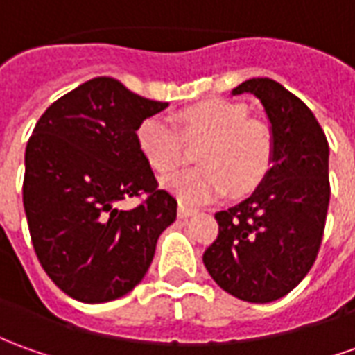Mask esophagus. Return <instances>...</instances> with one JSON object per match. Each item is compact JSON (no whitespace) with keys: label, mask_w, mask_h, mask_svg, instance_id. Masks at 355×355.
Masks as SVG:
<instances>
[{"label":"esophagus","mask_w":355,"mask_h":355,"mask_svg":"<svg viewBox=\"0 0 355 355\" xmlns=\"http://www.w3.org/2000/svg\"><path fill=\"white\" fill-rule=\"evenodd\" d=\"M194 214H196V209L188 208L184 204H178V218H190V216H194Z\"/></svg>","instance_id":"esophagus-1"}]
</instances>
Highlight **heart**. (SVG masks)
I'll use <instances>...</instances> for the list:
<instances>
[{"instance_id": "b5f03b06", "label": "heart", "mask_w": 355, "mask_h": 355, "mask_svg": "<svg viewBox=\"0 0 355 355\" xmlns=\"http://www.w3.org/2000/svg\"><path fill=\"white\" fill-rule=\"evenodd\" d=\"M178 131L161 116L146 118L136 130L141 155L159 175L187 161V146H200V167L165 178V188L187 204H204L229 188L233 196L252 192L274 161V134L266 122L248 116L237 101L209 98L177 114Z\"/></svg>"}]
</instances>
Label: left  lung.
I'll list each match as a JSON object with an SVG mask.
<instances>
[{
    "label": "left lung",
    "instance_id": "1",
    "mask_svg": "<svg viewBox=\"0 0 355 355\" xmlns=\"http://www.w3.org/2000/svg\"><path fill=\"white\" fill-rule=\"evenodd\" d=\"M259 96L272 124L274 165L257 192L216 214L204 264L219 288L248 303L288 295L319 254L330 202L329 141L307 105L268 77L233 89Z\"/></svg>",
    "mask_w": 355,
    "mask_h": 355
}]
</instances>
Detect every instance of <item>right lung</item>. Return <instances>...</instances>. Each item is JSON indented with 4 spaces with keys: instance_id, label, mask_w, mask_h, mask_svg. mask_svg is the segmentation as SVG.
I'll return each mask as SVG.
<instances>
[{
    "instance_id": "add662e5",
    "label": "right lung",
    "mask_w": 355,
    "mask_h": 355,
    "mask_svg": "<svg viewBox=\"0 0 355 355\" xmlns=\"http://www.w3.org/2000/svg\"><path fill=\"white\" fill-rule=\"evenodd\" d=\"M167 103L95 77L46 108L25 151L23 204L36 259L69 297L107 303L146 276L159 235L177 219L136 141ZM139 197L136 209L119 202Z\"/></svg>"
}]
</instances>
